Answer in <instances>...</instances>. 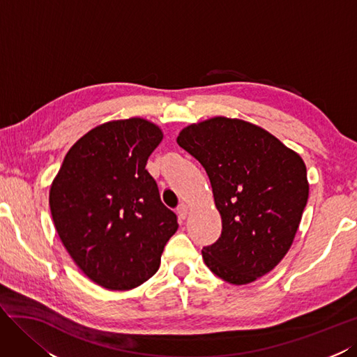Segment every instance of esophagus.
I'll return each mask as SVG.
<instances>
[{
	"label": "esophagus",
	"instance_id": "34e87169",
	"mask_svg": "<svg viewBox=\"0 0 357 357\" xmlns=\"http://www.w3.org/2000/svg\"><path fill=\"white\" fill-rule=\"evenodd\" d=\"M178 215L181 220H185L187 215H188V206L185 205V203H181V205L178 206Z\"/></svg>",
	"mask_w": 357,
	"mask_h": 357
}]
</instances>
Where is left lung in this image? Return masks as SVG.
Masks as SVG:
<instances>
[{
  "mask_svg": "<svg viewBox=\"0 0 357 357\" xmlns=\"http://www.w3.org/2000/svg\"><path fill=\"white\" fill-rule=\"evenodd\" d=\"M176 142L205 167L221 215V236L202 250L206 266L236 286L271 272L290 250L307 206L301 155L236 118L191 124Z\"/></svg>",
  "mask_w": 357,
  "mask_h": 357,
  "instance_id": "8db88e82",
  "label": "left lung"
}]
</instances>
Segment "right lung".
<instances>
[{"mask_svg": "<svg viewBox=\"0 0 357 357\" xmlns=\"http://www.w3.org/2000/svg\"><path fill=\"white\" fill-rule=\"evenodd\" d=\"M162 131L144 118L105 122L70 148L49 191L55 229L86 277L130 290L160 268L178 230L146 161Z\"/></svg>", "mask_w": 357, "mask_h": 357, "instance_id": "right-lung-1", "label": "right lung"}]
</instances>
